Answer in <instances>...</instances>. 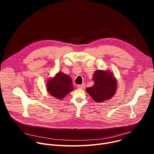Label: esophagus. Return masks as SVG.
I'll list each match as a JSON object with an SVG mask.
<instances>
[{
    "mask_svg": "<svg viewBox=\"0 0 154 154\" xmlns=\"http://www.w3.org/2000/svg\"><path fill=\"white\" fill-rule=\"evenodd\" d=\"M77 87H78L79 88H81V89H84V88H85V84L78 85H77Z\"/></svg>",
    "mask_w": 154,
    "mask_h": 154,
    "instance_id": "1",
    "label": "esophagus"
}]
</instances>
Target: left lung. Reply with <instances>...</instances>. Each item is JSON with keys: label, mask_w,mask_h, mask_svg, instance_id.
Wrapping results in <instances>:
<instances>
[{"label": "left lung", "mask_w": 154, "mask_h": 154, "mask_svg": "<svg viewBox=\"0 0 154 154\" xmlns=\"http://www.w3.org/2000/svg\"><path fill=\"white\" fill-rule=\"evenodd\" d=\"M93 80L94 84L87 88V92L97 102L109 100L116 91L117 81L109 72L98 70L95 72Z\"/></svg>", "instance_id": "8db88e82"}]
</instances>
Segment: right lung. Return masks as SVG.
Segmentation results:
<instances>
[{
    "mask_svg": "<svg viewBox=\"0 0 154 154\" xmlns=\"http://www.w3.org/2000/svg\"><path fill=\"white\" fill-rule=\"evenodd\" d=\"M47 88L51 95L59 100L74 89L70 77L62 72L57 73L54 78L48 80Z\"/></svg>",
    "mask_w": 154,
    "mask_h": 154,
    "instance_id": "add662e5",
    "label": "right lung"
}]
</instances>
